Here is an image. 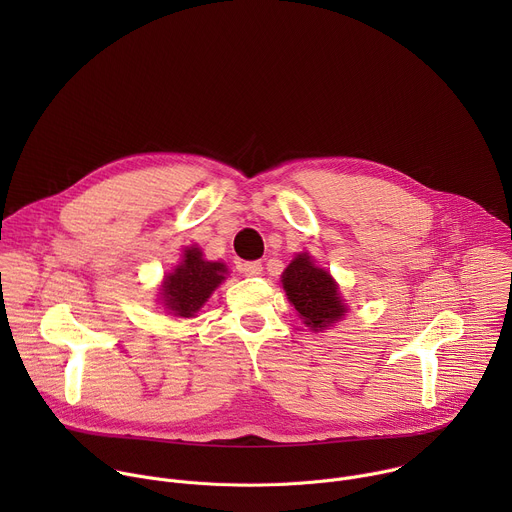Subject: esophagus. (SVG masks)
I'll list each match as a JSON object with an SVG mask.
<instances>
[{"instance_id": "1", "label": "esophagus", "mask_w": 512, "mask_h": 512, "mask_svg": "<svg viewBox=\"0 0 512 512\" xmlns=\"http://www.w3.org/2000/svg\"><path fill=\"white\" fill-rule=\"evenodd\" d=\"M263 271V265L261 261H247L241 265V273L247 275V277H253V275H259Z\"/></svg>"}]
</instances>
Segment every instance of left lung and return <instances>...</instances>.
<instances>
[{
  "instance_id": "1",
  "label": "left lung",
  "mask_w": 512,
  "mask_h": 512,
  "mask_svg": "<svg viewBox=\"0 0 512 512\" xmlns=\"http://www.w3.org/2000/svg\"><path fill=\"white\" fill-rule=\"evenodd\" d=\"M283 289L302 320L312 330H324L346 312L338 285L328 271L314 265L310 255L302 253L283 271Z\"/></svg>"
}]
</instances>
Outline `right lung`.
<instances>
[{"label": "right lung", "instance_id": "obj_1", "mask_svg": "<svg viewBox=\"0 0 512 512\" xmlns=\"http://www.w3.org/2000/svg\"><path fill=\"white\" fill-rule=\"evenodd\" d=\"M225 273L227 267L223 263L204 261L198 247L186 249L184 261L162 285L164 306L176 316L192 318L210 298L214 287L225 279Z\"/></svg>", "mask_w": 512, "mask_h": 512}]
</instances>
